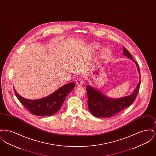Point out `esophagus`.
Listing matches in <instances>:
<instances>
[{"instance_id":"1","label":"esophagus","mask_w":156,"mask_h":156,"mask_svg":"<svg viewBox=\"0 0 156 156\" xmlns=\"http://www.w3.org/2000/svg\"><path fill=\"white\" fill-rule=\"evenodd\" d=\"M75 82H76V85L77 86H78V87H82L83 85V82L80 78L76 79V80L75 81Z\"/></svg>"}]
</instances>
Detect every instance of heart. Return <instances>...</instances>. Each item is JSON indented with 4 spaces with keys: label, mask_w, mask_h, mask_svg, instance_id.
I'll return each mask as SVG.
<instances>
[{
    "label": "heart",
    "mask_w": 156,
    "mask_h": 156,
    "mask_svg": "<svg viewBox=\"0 0 156 156\" xmlns=\"http://www.w3.org/2000/svg\"><path fill=\"white\" fill-rule=\"evenodd\" d=\"M99 47H100V45L98 44H93L91 45V48L94 50H97V49H98ZM111 51L109 48H105L102 50L101 55L102 58H106L109 57L111 55Z\"/></svg>",
    "instance_id": "obj_1"
}]
</instances>
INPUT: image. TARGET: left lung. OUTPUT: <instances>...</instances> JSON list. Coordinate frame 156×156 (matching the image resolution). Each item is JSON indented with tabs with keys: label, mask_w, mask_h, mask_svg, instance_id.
<instances>
[{
	"label": "left lung",
	"mask_w": 156,
	"mask_h": 156,
	"mask_svg": "<svg viewBox=\"0 0 156 156\" xmlns=\"http://www.w3.org/2000/svg\"><path fill=\"white\" fill-rule=\"evenodd\" d=\"M123 52L125 56L132 59L136 64L140 76L139 82L132 94L116 99L106 97L98 89L90 85H87L86 89L88 95V109L90 112L97 118H107L117 115L120 112L133 103L139 91L140 86V73L139 65L134 60L131 54L125 47H123Z\"/></svg>",
	"instance_id": "obj_1"
}]
</instances>
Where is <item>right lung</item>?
<instances>
[{"instance_id":"1","label":"right lung","mask_w":156,"mask_h":156,"mask_svg":"<svg viewBox=\"0 0 156 156\" xmlns=\"http://www.w3.org/2000/svg\"><path fill=\"white\" fill-rule=\"evenodd\" d=\"M74 82L65 85L47 97L31 100L19 95L14 88L15 95L23 105L34 115L50 116L59 111L68 94L74 88Z\"/></svg>"}]
</instances>
